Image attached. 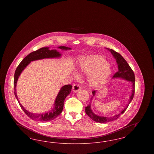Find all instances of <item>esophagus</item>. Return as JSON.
I'll return each instance as SVG.
<instances>
[{
	"label": "esophagus",
	"instance_id": "1",
	"mask_svg": "<svg viewBox=\"0 0 154 154\" xmlns=\"http://www.w3.org/2000/svg\"><path fill=\"white\" fill-rule=\"evenodd\" d=\"M81 89V87L79 84H74L73 86V91L74 92H77Z\"/></svg>",
	"mask_w": 154,
	"mask_h": 154
}]
</instances>
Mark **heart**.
Returning <instances> with one entry per match:
<instances>
[{
    "instance_id": "heart-1",
    "label": "heart",
    "mask_w": 154,
    "mask_h": 154,
    "mask_svg": "<svg viewBox=\"0 0 154 154\" xmlns=\"http://www.w3.org/2000/svg\"><path fill=\"white\" fill-rule=\"evenodd\" d=\"M79 69L82 73H91L88 81L92 87H98L104 83L111 73L107 60L100 55L81 58Z\"/></svg>"
}]
</instances>
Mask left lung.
<instances>
[{
  "instance_id": "left-lung-1",
  "label": "left lung",
  "mask_w": 154,
  "mask_h": 154,
  "mask_svg": "<svg viewBox=\"0 0 154 154\" xmlns=\"http://www.w3.org/2000/svg\"><path fill=\"white\" fill-rule=\"evenodd\" d=\"M109 50L111 52V54L113 55L114 57L116 59L118 64V71L113 75V78L120 77V78L124 79L125 80L131 81L132 83V95L130 96L129 103L127 106L120 113H119L117 115H115L113 117H100L96 115L95 114H94L92 112V111L91 109V103H90L88 106L85 107V112L90 118L92 119L93 121L97 122H100V123H106L108 122L116 120L127 109L129 104L132 102V99L134 95V92H135V76L133 70L129 65L128 62L126 61V60L122 57V55H121L120 54H119L117 52L115 51L112 49H110ZM95 91H92L93 95H95ZM92 97L91 100H92Z\"/></svg>"
}]
</instances>
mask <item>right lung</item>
Masks as SVG:
<instances>
[{
  "instance_id": "1",
  "label": "right lung",
  "mask_w": 154,
  "mask_h": 154,
  "mask_svg": "<svg viewBox=\"0 0 154 154\" xmlns=\"http://www.w3.org/2000/svg\"><path fill=\"white\" fill-rule=\"evenodd\" d=\"M59 48L62 50H70V48H68L65 46H60L59 47ZM61 56L60 54L56 50H49L48 47H43L41 48L36 51L32 52L28 55L25 58L22 60L17 67L14 73V95L16 99H17L19 104L25 113L33 120L41 121V122H47L50 121L52 119L57 117L62 112L63 105H64V101L66 97V96L70 94V91L72 90V86L70 84L66 85L60 90L57 97L55 99L54 107L52 109L50 112L44 113V114H34L28 111L25 109L21 104L19 102L18 99V97L16 94V85L18 79L21 73L23 70L26 67V66L31 61L42 59L44 58H58Z\"/></svg>"
}]
</instances>
